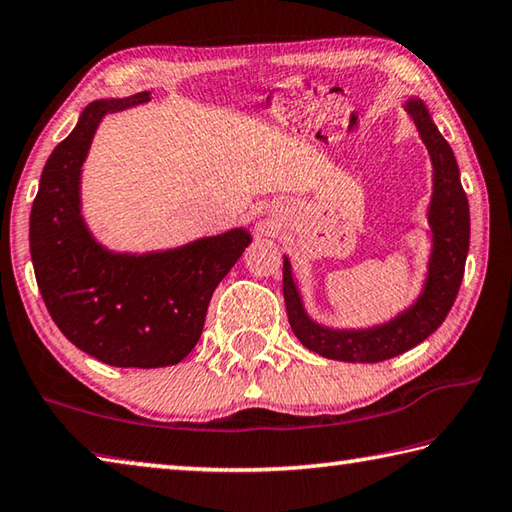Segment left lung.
<instances>
[{"label":"left lung","mask_w":512,"mask_h":512,"mask_svg":"<svg viewBox=\"0 0 512 512\" xmlns=\"http://www.w3.org/2000/svg\"><path fill=\"white\" fill-rule=\"evenodd\" d=\"M434 164V197L429 206V227L434 233V251L429 258V276L420 299L389 324L369 330H330L312 321L301 306L292 267L283 258V297L292 333L312 353L339 362H384L391 360L434 333L452 310L459 294L465 258L470 247V206L461 186L459 166L443 134L436 130L423 101L407 103Z\"/></svg>","instance_id":"1"}]
</instances>
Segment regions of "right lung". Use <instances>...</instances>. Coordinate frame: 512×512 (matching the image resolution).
Masks as SVG:
<instances>
[{"label":"right lung","mask_w":512,"mask_h":512,"mask_svg":"<svg viewBox=\"0 0 512 512\" xmlns=\"http://www.w3.org/2000/svg\"><path fill=\"white\" fill-rule=\"evenodd\" d=\"M148 92L96 101L44 164L29 240L35 281L71 344L103 364L157 369L182 362L202 335L213 290L251 242L245 229L161 254H112L80 218V166L105 114Z\"/></svg>","instance_id":"obj_1"}]
</instances>
